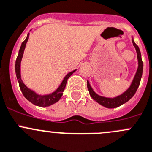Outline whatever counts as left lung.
<instances>
[{
  "instance_id": "left-lung-1",
  "label": "left lung",
  "mask_w": 152,
  "mask_h": 152,
  "mask_svg": "<svg viewBox=\"0 0 152 152\" xmlns=\"http://www.w3.org/2000/svg\"><path fill=\"white\" fill-rule=\"evenodd\" d=\"M132 41L133 45L135 48L136 51H137V59H138V67H137V72H136V74L134 76V79H133L132 82L131 86L129 87V89L126 91L124 92L123 94H121V96H117L115 98H113V99L103 97V96H99V95L96 94L93 91V88H92L90 83L87 81V89H88L90 96L93 98V100H95L96 102H98V103L100 104L101 105L104 106V107H107V108H115V107H120V106L125 104L126 102H128L130 99H132L133 97V96L135 94L139 85H140V79H141L142 74V67H143L142 61L141 59V53H140V49H139L138 46L136 45L134 40L132 39Z\"/></svg>"
}]
</instances>
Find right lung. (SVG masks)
<instances>
[{
  "instance_id": "1",
  "label": "right lung",
  "mask_w": 152,
  "mask_h": 152,
  "mask_svg": "<svg viewBox=\"0 0 152 152\" xmlns=\"http://www.w3.org/2000/svg\"><path fill=\"white\" fill-rule=\"evenodd\" d=\"M28 37L29 34H28V35H27L26 39L21 44L20 48L19 53H18V56L17 57L16 62H15V73H16L17 79H18L20 90L22 91L24 97L27 100L31 102L33 104L39 106V107H48V106H50L53 104L54 103H56V102H57L61 99L62 94H63L64 90L65 88V86H66L67 79L76 71V70L67 73L66 76H65V77L64 78L63 81L62 82L61 85H59V87L53 93H50V94L41 96V95L36 93L33 90H30L23 82L20 76V62L21 60H22L24 50H25L26 45V42L28 41Z\"/></svg>"
}]
</instances>
